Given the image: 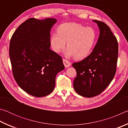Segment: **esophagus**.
Listing matches in <instances>:
<instances>
[{
  "label": "esophagus",
  "instance_id": "esophagus-1",
  "mask_svg": "<svg viewBox=\"0 0 128 128\" xmlns=\"http://www.w3.org/2000/svg\"><path fill=\"white\" fill-rule=\"evenodd\" d=\"M62 61H63V64L64 65V66L66 67V68H68V67L70 66V65H71L70 62H69L68 60H66L64 59L63 60H62Z\"/></svg>",
  "mask_w": 128,
  "mask_h": 128
}]
</instances>
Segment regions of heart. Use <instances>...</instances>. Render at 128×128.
I'll list each match as a JSON object with an SVG mask.
<instances>
[{"label":"heart","mask_w":128,"mask_h":128,"mask_svg":"<svg viewBox=\"0 0 128 128\" xmlns=\"http://www.w3.org/2000/svg\"><path fill=\"white\" fill-rule=\"evenodd\" d=\"M96 35L92 28H85L76 22H66L60 25L58 33H54L50 37V44L55 52H59L66 45L64 55L74 56L76 60L87 58L92 52L96 41Z\"/></svg>","instance_id":"heart-1"}]
</instances>
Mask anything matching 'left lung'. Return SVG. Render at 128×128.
I'll use <instances>...</instances> for the list:
<instances>
[{
    "instance_id": "obj_1",
    "label": "left lung",
    "mask_w": 128,
    "mask_h": 128,
    "mask_svg": "<svg viewBox=\"0 0 128 128\" xmlns=\"http://www.w3.org/2000/svg\"><path fill=\"white\" fill-rule=\"evenodd\" d=\"M92 21L100 32L98 42L87 58L72 64L77 72L73 87L77 94L86 98L100 94L110 85L118 58V43L110 28L101 21Z\"/></svg>"
}]
</instances>
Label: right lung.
<instances>
[{"label": "right lung", "mask_w": 128, "mask_h": 128, "mask_svg": "<svg viewBox=\"0 0 128 128\" xmlns=\"http://www.w3.org/2000/svg\"><path fill=\"white\" fill-rule=\"evenodd\" d=\"M57 22L52 18H30L19 26L10 41V56L18 86L34 96L52 92L57 74L64 69L62 60L51 50L50 31Z\"/></svg>", "instance_id": "add662e5"}]
</instances>
